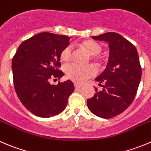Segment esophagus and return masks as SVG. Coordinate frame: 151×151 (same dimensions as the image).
<instances>
[{"instance_id": "esophagus-1", "label": "esophagus", "mask_w": 151, "mask_h": 151, "mask_svg": "<svg viewBox=\"0 0 151 151\" xmlns=\"http://www.w3.org/2000/svg\"><path fill=\"white\" fill-rule=\"evenodd\" d=\"M74 87H75L76 89H78V88H80L82 87V86L80 84H77V83H74Z\"/></svg>"}]
</instances>
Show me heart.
Returning <instances> with one entry per match:
<instances>
[{
    "label": "heart",
    "mask_w": 151,
    "mask_h": 151,
    "mask_svg": "<svg viewBox=\"0 0 151 151\" xmlns=\"http://www.w3.org/2000/svg\"><path fill=\"white\" fill-rule=\"evenodd\" d=\"M82 46L88 51L92 58H99V54L102 52V46L93 40H86ZM72 56V46L71 45L65 46L60 53V58L63 61L69 60ZM65 71L67 77L76 83H83L88 79L93 77L97 74V68L94 65H80L76 63L68 64L65 67Z\"/></svg>",
    "instance_id": "1"
}]
</instances>
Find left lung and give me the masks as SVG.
<instances>
[{
  "mask_svg": "<svg viewBox=\"0 0 151 151\" xmlns=\"http://www.w3.org/2000/svg\"><path fill=\"white\" fill-rule=\"evenodd\" d=\"M108 43L109 60L105 71L95 79L103 83L95 88L94 96L88 99L91 113L104 119L114 117L130 106L135 98L142 77V68L135 46L116 32L91 37Z\"/></svg>",
  "mask_w": 151,
  "mask_h": 151,
  "instance_id": "1",
  "label": "left lung"
}]
</instances>
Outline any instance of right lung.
<instances>
[{
	"mask_svg": "<svg viewBox=\"0 0 151 151\" xmlns=\"http://www.w3.org/2000/svg\"><path fill=\"white\" fill-rule=\"evenodd\" d=\"M69 40L65 35L41 32L24 40L13 57L14 90L25 108L36 116L59 114L74 92V83L69 80L57 85L49 83L64 75L60 70V53Z\"/></svg>",
	"mask_w": 151,
	"mask_h": 151,
	"instance_id": "right-lung-1",
	"label": "right lung"
}]
</instances>
